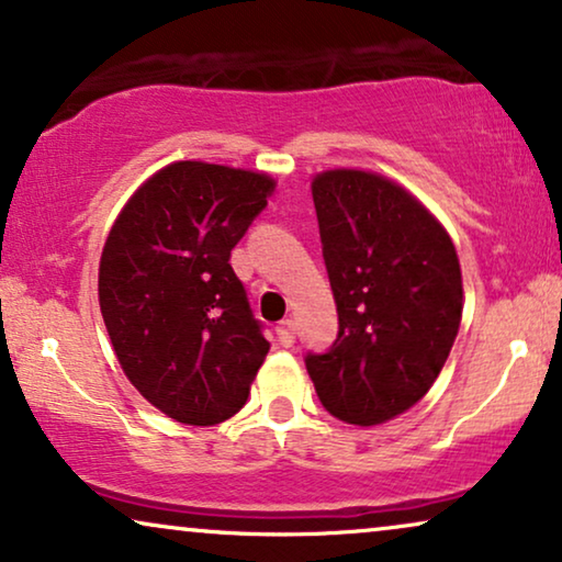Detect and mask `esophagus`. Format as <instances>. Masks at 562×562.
I'll list each match as a JSON object with an SVG mask.
<instances>
[{
  "label": "esophagus",
  "instance_id": "1",
  "mask_svg": "<svg viewBox=\"0 0 562 562\" xmlns=\"http://www.w3.org/2000/svg\"><path fill=\"white\" fill-rule=\"evenodd\" d=\"M293 334H295L293 318H285V321H280V324H277V339H280L282 347H290V344L295 341Z\"/></svg>",
  "mask_w": 562,
  "mask_h": 562
}]
</instances>
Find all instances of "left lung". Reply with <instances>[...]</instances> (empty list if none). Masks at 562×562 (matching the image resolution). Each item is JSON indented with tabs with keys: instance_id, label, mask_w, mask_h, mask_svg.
<instances>
[{
	"instance_id": "left-lung-1",
	"label": "left lung",
	"mask_w": 562,
	"mask_h": 562,
	"mask_svg": "<svg viewBox=\"0 0 562 562\" xmlns=\"http://www.w3.org/2000/svg\"><path fill=\"white\" fill-rule=\"evenodd\" d=\"M339 336L305 368L339 422L406 414L442 372L462 321L460 259L447 228L378 171L326 169L311 182Z\"/></svg>"
}]
</instances>
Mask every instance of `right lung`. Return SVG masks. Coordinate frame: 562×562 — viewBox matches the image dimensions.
<instances>
[{"label":"right lung","instance_id":"obj_1","mask_svg":"<svg viewBox=\"0 0 562 562\" xmlns=\"http://www.w3.org/2000/svg\"><path fill=\"white\" fill-rule=\"evenodd\" d=\"M265 171L175 161L131 194L100 257V311L125 378L190 426L244 408L269 341L231 249L265 211Z\"/></svg>","mask_w":562,"mask_h":562}]
</instances>
